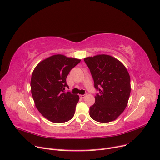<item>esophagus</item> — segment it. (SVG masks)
Wrapping results in <instances>:
<instances>
[{
  "label": "esophagus",
  "instance_id": "obj_1",
  "mask_svg": "<svg viewBox=\"0 0 160 160\" xmlns=\"http://www.w3.org/2000/svg\"><path fill=\"white\" fill-rule=\"evenodd\" d=\"M85 96H86V95H79V97L81 98H85Z\"/></svg>",
  "mask_w": 160,
  "mask_h": 160
}]
</instances>
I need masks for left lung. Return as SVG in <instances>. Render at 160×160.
I'll return each mask as SVG.
<instances>
[{
  "label": "left lung",
  "instance_id": "8db88e82",
  "mask_svg": "<svg viewBox=\"0 0 160 160\" xmlns=\"http://www.w3.org/2000/svg\"><path fill=\"white\" fill-rule=\"evenodd\" d=\"M90 69L94 86L99 93L90 107V117L96 122L108 123L115 120L127 107L131 92L129 74L124 65L108 55L84 59Z\"/></svg>",
  "mask_w": 160,
  "mask_h": 160
}]
</instances>
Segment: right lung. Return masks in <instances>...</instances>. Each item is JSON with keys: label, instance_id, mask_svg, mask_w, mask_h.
I'll list each match as a JSON object with an SVG mask.
<instances>
[{"label": "right lung", "instance_id": "right-lung-1", "mask_svg": "<svg viewBox=\"0 0 160 160\" xmlns=\"http://www.w3.org/2000/svg\"><path fill=\"white\" fill-rule=\"evenodd\" d=\"M80 59L54 55L42 60L34 69L31 90L35 106L41 115L53 123L68 122L75 114L78 95L65 92L66 79Z\"/></svg>", "mask_w": 160, "mask_h": 160}]
</instances>
